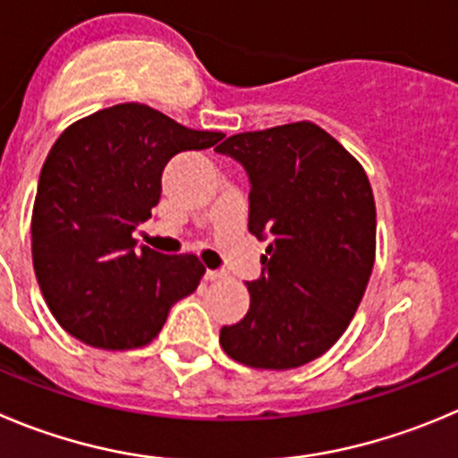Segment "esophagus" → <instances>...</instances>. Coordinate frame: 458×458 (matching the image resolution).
I'll return each mask as SVG.
<instances>
[{
  "mask_svg": "<svg viewBox=\"0 0 458 458\" xmlns=\"http://www.w3.org/2000/svg\"><path fill=\"white\" fill-rule=\"evenodd\" d=\"M225 277V273L224 271H205V280H209V282H216V280H224Z\"/></svg>",
  "mask_w": 458,
  "mask_h": 458,
  "instance_id": "esophagus-1",
  "label": "esophagus"
}]
</instances>
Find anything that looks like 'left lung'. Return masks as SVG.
<instances>
[{"mask_svg": "<svg viewBox=\"0 0 458 458\" xmlns=\"http://www.w3.org/2000/svg\"><path fill=\"white\" fill-rule=\"evenodd\" d=\"M249 171V230L271 243L250 307L221 348L250 369L289 370L332 348L375 264L373 190L364 166L314 122L237 132L216 147Z\"/></svg>", "mask_w": 458, "mask_h": 458, "instance_id": "1", "label": "left lung"}]
</instances>
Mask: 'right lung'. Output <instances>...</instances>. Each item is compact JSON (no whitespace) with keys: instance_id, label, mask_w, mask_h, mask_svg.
Listing matches in <instances>:
<instances>
[{"instance_id":"right-lung-1","label":"right lung","mask_w":458,"mask_h":458,"mask_svg":"<svg viewBox=\"0 0 458 458\" xmlns=\"http://www.w3.org/2000/svg\"><path fill=\"white\" fill-rule=\"evenodd\" d=\"M221 138L144 104L97 110L61 132L40 171L31 255L63 330L92 348H142L171 305L196 292L205 273L196 255L135 250L132 230L151 219L166 162Z\"/></svg>"}]
</instances>
